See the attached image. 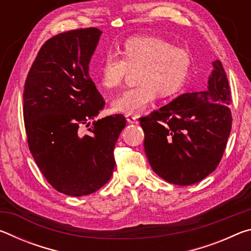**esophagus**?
<instances>
[{
	"label": "esophagus",
	"instance_id": "1",
	"mask_svg": "<svg viewBox=\"0 0 251 251\" xmlns=\"http://www.w3.org/2000/svg\"><path fill=\"white\" fill-rule=\"evenodd\" d=\"M137 115H133V114H127L126 115V120L128 123H130V124H137Z\"/></svg>",
	"mask_w": 251,
	"mask_h": 251
}]
</instances>
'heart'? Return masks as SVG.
Returning a JSON list of instances; mask_svg holds the SVG:
<instances>
[{"label":"heart","instance_id":"b5f03b06","mask_svg":"<svg viewBox=\"0 0 251 251\" xmlns=\"http://www.w3.org/2000/svg\"><path fill=\"white\" fill-rule=\"evenodd\" d=\"M121 58L106 55L100 64V82L106 90L122 86L128 70H137L138 85L114 99L116 112L138 114L157 96L169 99L186 86L193 71L194 59L189 50L174 46L157 36L136 35L126 39L118 49Z\"/></svg>","mask_w":251,"mask_h":251}]
</instances>
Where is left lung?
<instances>
[{
    "label": "left lung",
    "instance_id": "8db88e82",
    "mask_svg": "<svg viewBox=\"0 0 251 251\" xmlns=\"http://www.w3.org/2000/svg\"><path fill=\"white\" fill-rule=\"evenodd\" d=\"M212 65L206 91L185 93L139 118L152 171L171 184L202 180L217 168L226 150L232 124L231 92L222 62Z\"/></svg>",
    "mask_w": 251,
    "mask_h": 251
}]
</instances>
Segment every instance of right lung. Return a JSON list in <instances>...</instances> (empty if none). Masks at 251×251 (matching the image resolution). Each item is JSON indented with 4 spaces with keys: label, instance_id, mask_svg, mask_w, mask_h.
<instances>
[{
    "label": "right lung",
    "instance_id": "add662e5",
    "mask_svg": "<svg viewBox=\"0 0 251 251\" xmlns=\"http://www.w3.org/2000/svg\"><path fill=\"white\" fill-rule=\"evenodd\" d=\"M101 32L96 27L57 34L42 45L28 71L23 117L29 151L49 184L79 197L95 193L113 175L114 148L126 126L122 114L91 121L105 107L88 74Z\"/></svg>",
    "mask_w": 251,
    "mask_h": 251
}]
</instances>
